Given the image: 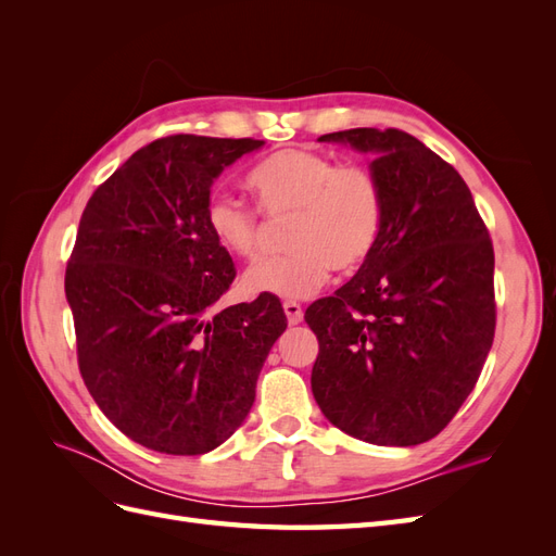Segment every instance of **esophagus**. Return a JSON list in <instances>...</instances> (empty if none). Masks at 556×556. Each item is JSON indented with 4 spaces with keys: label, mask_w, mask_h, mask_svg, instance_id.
<instances>
[{
    "label": "esophagus",
    "mask_w": 556,
    "mask_h": 556,
    "mask_svg": "<svg viewBox=\"0 0 556 556\" xmlns=\"http://www.w3.org/2000/svg\"><path fill=\"white\" fill-rule=\"evenodd\" d=\"M282 308H285V315H288L290 325H299L301 319H304V308H301L296 301H285Z\"/></svg>",
    "instance_id": "esophagus-1"
}]
</instances>
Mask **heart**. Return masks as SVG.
<instances>
[{
	"instance_id": "heart-1",
	"label": "heart",
	"mask_w": 556,
	"mask_h": 556,
	"mask_svg": "<svg viewBox=\"0 0 556 556\" xmlns=\"http://www.w3.org/2000/svg\"><path fill=\"white\" fill-rule=\"evenodd\" d=\"M248 190L268 217H288V255L252 264L243 276L250 294L304 299L323 288L331 266L355 271L380 239L382 192L359 164H339L304 148L276 150L252 166ZM206 225L229 255L248 260L260 248V217L243 201L213 194Z\"/></svg>"
}]
</instances>
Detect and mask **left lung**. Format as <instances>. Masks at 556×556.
Masks as SVG:
<instances>
[{
	"mask_svg": "<svg viewBox=\"0 0 556 556\" xmlns=\"http://www.w3.org/2000/svg\"><path fill=\"white\" fill-rule=\"evenodd\" d=\"M317 141L374 157L382 229L359 271L306 311L319 341L313 396L359 441L419 445L457 415L490 355V231L457 169L410 134L357 127Z\"/></svg>",
	"mask_w": 556,
	"mask_h": 556,
	"instance_id": "obj_1",
	"label": "left lung"
}]
</instances>
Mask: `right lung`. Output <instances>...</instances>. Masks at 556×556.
Segmentation results:
<instances>
[{
	"instance_id": "add662e5",
	"label": "right lung",
	"mask_w": 556,
	"mask_h": 556,
	"mask_svg": "<svg viewBox=\"0 0 556 556\" xmlns=\"http://www.w3.org/2000/svg\"><path fill=\"white\" fill-rule=\"evenodd\" d=\"M262 146L157 139L83 211L64 276L80 376L111 422L148 450L223 445L248 417L268 350L288 327L274 294L213 311L237 268L206 225L211 185Z\"/></svg>"
}]
</instances>
